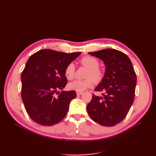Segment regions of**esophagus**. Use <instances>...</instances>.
I'll use <instances>...</instances> for the list:
<instances>
[{"label":"esophagus","instance_id":"1","mask_svg":"<svg viewBox=\"0 0 156 156\" xmlns=\"http://www.w3.org/2000/svg\"><path fill=\"white\" fill-rule=\"evenodd\" d=\"M82 94H83L82 92H77V96H81Z\"/></svg>","mask_w":156,"mask_h":156}]
</instances>
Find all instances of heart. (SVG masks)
<instances>
[{
	"mask_svg": "<svg viewBox=\"0 0 156 156\" xmlns=\"http://www.w3.org/2000/svg\"><path fill=\"white\" fill-rule=\"evenodd\" d=\"M79 63L83 66L88 69L85 75L86 79L76 80L68 84L69 89L77 92H83L92 86L94 82L96 83H100L104 76L103 70L99 67V61L90 56H86L79 60ZM75 68L73 63H69L64 70L65 76L68 80H72L75 77Z\"/></svg>",
	"mask_w": 156,
	"mask_h": 156,
	"instance_id": "1",
	"label": "heart"
}]
</instances>
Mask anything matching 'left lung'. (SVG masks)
I'll list each match as a JSON object with an SVG mask.
<instances>
[{
    "label": "left lung",
    "mask_w": 156,
    "mask_h": 156,
    "mask_svg": "<svg viewBox=\"0 0 156 156\" xmlns=\"http://www.w3.org/2000/svg\"><path fill=\"white\" fill-rule=\"evenodd\" d=\"M102 60L105 73L101 82L94 90L101 97L92 94L87 109L96 123L114 126L123 120L134 100L136 76L133 65L126 54L114 49L90 52Z\"/></svg>",
    "instance_id": "left-lung-1"
}]
</instances>
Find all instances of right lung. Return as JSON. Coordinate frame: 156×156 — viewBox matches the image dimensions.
<instances>
[{
    "mask_svg": "<svg viewBox=\"0 0 156 156\" xmlns=\"http://www.w3.org/2000/svg\"><path fill=\"white\" fill-rule=\"evenodd\" d=\"M80 54L43 49L30 56L21 73V98L33 121L51 126L66 115L70 101L77 96L76 92L60 94L58 91L67 84L66 67Z\"/></svg>",
    "mask_w": 156,
    "mask_h": 156,
    "instance_id": "right-lung-1",
    "label": "right lung"
}]
</instances>
